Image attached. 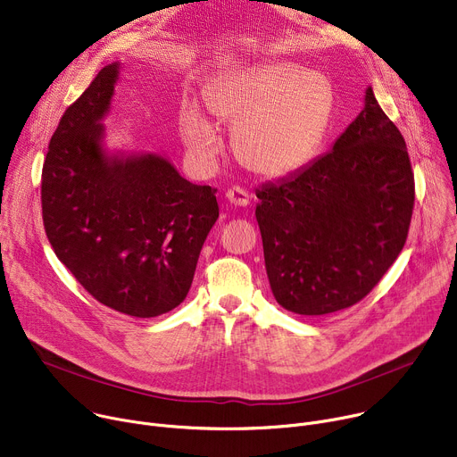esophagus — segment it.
I'll return each instance as SVG.
<instances>
[{
	"mask_svg": "<svg viewBox=\"0 0 457 457\" xmlns=\"http://www.w3.org/2000/svg\"><path fill=\"white\" fill-rule=\"evenodd\" d=\"M226 199L233 206H247L249 204V193L240 186H233L226 191Z\"/></svg>",
	"mask_w": 457,
	"mask_h": 457,
	"instance_id": "obj_1",
	"label": "esophagus"
}]
</instances>
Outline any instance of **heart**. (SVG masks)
<instances>
[{"instance_id": "1", "label": "heart", "mask_w": 457, "mask_h": 457, "mask_svg": "<svg viewBox=\"0 0 457 457\" xmlns=\"http://www.w3.org/2000/svg\"><path fill=\"white\" fill-rule=\"evenodd\" d=\"M210 113L233 126V150L251 171L282 177L311 161L321 145L333 112V90L321 76L293 62H258L228 72L206 92ZM186 146L203 159L217 154L215 124L199 104L180 113Z\"/></svg>"}]
</instances>
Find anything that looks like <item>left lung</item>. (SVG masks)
I'll return each instance as SVG.
<instances>
[{
  "instance_id": "left-lung-1",
  "label": "left lung",
  "mask_w": 457,
  "mask_h": 457,
  "mask_svg": "<svg viewBox=\"0 0 457 457\" xmlns=\"http://www.w3.org/2000/svg\"><path fill=\"white\" fill-rule=\"evenodd\" d=\"M256 197L277 302L307 316L347 309L405 245L414 210L405 139L367 88L365 108L329 154L256 189Z\"/></svg>"
}]
</instances>
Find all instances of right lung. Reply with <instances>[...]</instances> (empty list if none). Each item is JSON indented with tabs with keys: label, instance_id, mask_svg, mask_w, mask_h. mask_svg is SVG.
Returning <instances> with one entry per match:
<instances>
[{
	"label": "right lung",
	"instance_id": "obj_1",
	"mask_svg": "<svg viewBox=\"0 0 457 457\" xmlns=\"http://www.w3.org/2000/svg\"><path fill=\"white\" fill-rule=\"evenodd\" d=\"M117 62L67 108L41 173L43 226L74 278L103 305L152 318L187 295L219 219L215 187L191 184L159 155L106 157L101 148Z\"/></svg>",
	"mask_w": 457,
	"mask_h": 457
}]
</instances>
